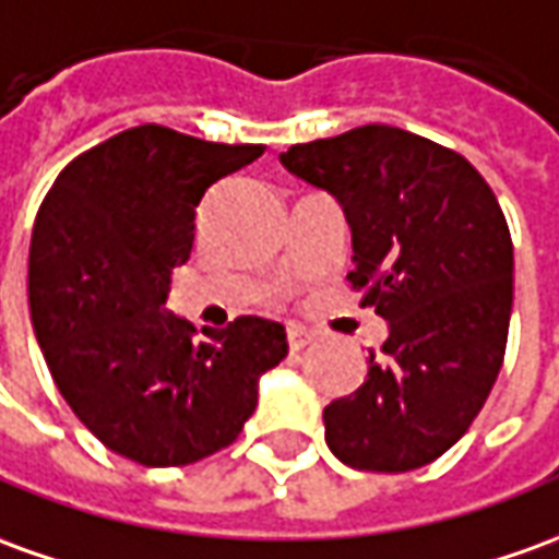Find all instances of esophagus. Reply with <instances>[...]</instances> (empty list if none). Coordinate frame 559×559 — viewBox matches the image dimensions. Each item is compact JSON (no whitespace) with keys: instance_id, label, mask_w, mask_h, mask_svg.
Wrapping results in <instances>:
<instances>
[{"instance_id":"esophagus-1","label":"esophagus","mask_w":559,"mask_h":559,"mask_svg":"<svg viewBox=\"0 0 559 559\" xmlns=\"http://www.w3.org/2000/svg\"><path fill=\"white\" fill-rule=\"evenodd\" d=\"M307 344H313V334L304 329V325H288V346L298 353V349H304Z\"/></svg>"}]
</instances>
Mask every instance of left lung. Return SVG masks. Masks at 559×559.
I'll use <instances>...</instances> for the list:
<instances>
[{
	"label": "left lung",
	"mask_w": 559,
	"mask_h": 559,
	"mask_svg": "<svg viewBox=\"0 0 559 559\" xmlns=\"http://www.w3.org/2000/svg\"><path fill=\"white\" fill-rule=\"evenodd\" d=\"M280 160L344 206L346 280L390 322L365 383L325 407V444L359 472L432 463L468 432L506 359L514 246L499 200L463 155L386 124Z\"/></svg>",
	"instance_id": "8db88e82"
}]
</instances>
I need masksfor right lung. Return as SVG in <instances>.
I'll list each match as a JSON object with an SVG mask.
<instances>
[{
  "mask_svg": "<svg viewBox=\"0 0 559 559\" xmlns=\"http://www.w3.org/2000/svg\"><path fill=\"white\" fill-rule=\"evenodd\" d=\"M261 145L157 124L79 155L45 194L29 242V317L53 383L115 453L152 468L228 448L286 359V329L240 317L203 331L169 313V276L194 249L203 194Z\"/></svg>",
  "mask_w": 559,
  "mask_h": 559,
  "instance_id": "obj_1",
  "label": "right lung"
}]
</instances>
